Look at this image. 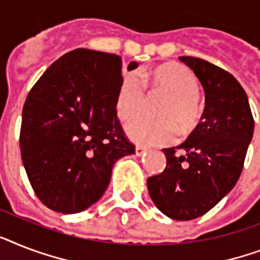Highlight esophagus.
Wrapping results in <instances>:
<instances>
[{"label":"esophagus","instance_id":"34e87169","mask_svg":"<svg viewBox=\"0 0 260 260\" xmlns=\"http://www.w3.org/2000/svg\"><path fill=\"white\" fill-rule=\"evenodd\" d=\"M135 151H136V155L137 156H141V155H143V153H145L147 148H144V147H141V145H136V148H135Z\"/></svg>","mask_w":260,"mask_h":260}]
</instances>
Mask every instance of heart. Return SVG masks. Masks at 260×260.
Listing matches in <instances>:
<instances>
[{
	"instance_id": "heart-1",
	"label": "heart",
	"mask_w": 260,
	"mask_h": 260,
	"mask_svg": "<svg viewBox=\"0 0 260 260\" xmlns=\"http://www.w3.org/2000/svg\"><path fill=\"white\" fill-rule=\"evenodd\" d=\"M145 82L153 89L171 94L160 116L155 120L140 117L126 125V132L134 141L143 145L170 144L178 136V126L187 132L199 121L202 107L199 103V80L189 68L181 64H164L148 75H143ZM145 92L140 77L135 72H126L116 97V112L123 121L134 119L144 107Z\"/></svg>"
}]
</instances>
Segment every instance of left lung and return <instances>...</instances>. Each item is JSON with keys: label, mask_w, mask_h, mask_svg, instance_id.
I'll list each match as a JSON object with an SVG mask.
<instances>
[{"label": "left lung", "mask_w": 260, "mask_h": 260, "mask_svg": "<svg viewBox=\"0 0 260 260\" xmlns=\"http://www.w3.org/2000/svg\"><path fill=\"white\" fill-rule=\"evenodd\" d=\"M203 85L200 123L178 147L164 148L167 166L147 180L153 203L175 220L207 214L234 188L254 134L248 99L231 73L208 61L179 57Z\"/></svg>", "instance_id": "left-lung-1"}]
</instances>
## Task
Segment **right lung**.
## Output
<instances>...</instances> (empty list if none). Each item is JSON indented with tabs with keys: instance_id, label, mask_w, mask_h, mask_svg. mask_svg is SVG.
<instances>
[{
	"instance_id": "add662e5",
	"label": "right lung",
	"mask_w": 260,
	"mask_h": 260,
	"mask_svg": "<svg viewBox=\"0 0 260 260\" xmlns=\"http://www.w3.org/2000/svg\"><path fill=\"white\" fill-rule=\"evenodd\" d=\"M121 57L90 49L61 56L36 82L22 108L21 157L48 208L76 214L96 203L113 164L135 153L117 119ZM137 68L136 61L128 69Z\"/></svg>"
}]
</instances>
